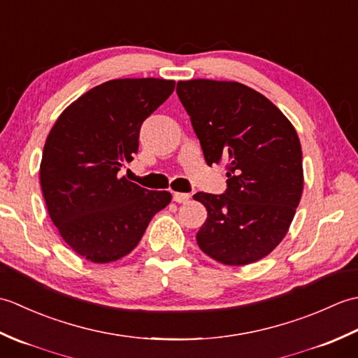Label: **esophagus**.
Returning a JSON list of instances; mask_svg holds the SVG:
<instances>
[{
	"instance_id": "esophagus-1",
	"label": "esophagus",
	"mask_w": 358,
	"mask_h": 358,
	"mask_svg": "<svg viewBox=\"0 0 358 358\" xmlns=\"http://www.w3.org/2000/svg\"><path fill=\"white\" fill-rule=\"evenodd\" d=\"M189 200H191V194L173 192V201H177V203H187Z\"/></svg>"
}]
</instances>
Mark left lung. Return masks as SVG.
Wrapping results in <instances>:
<instances>
[{
	"mask_svg": "<svg viewBox=\"0 0 358 358\" xmlns=\"http://www.w3.org/2000/svg\"><path fill=\"white\" fill-rule=\"evenodd\" d=\"M206 163L226 164L224 194L199 192L208 218L196 243L214 260L243 266L271 254L303 192L299 135L275 104L241 83H177Z\"/></svg>",
	"mask_w": 358,
	"mask_h": 358,
	"instance_id": "left-lung-1",
	"label": "left lung"
}]
</instances>
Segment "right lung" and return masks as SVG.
<instances>
[{
	"label": "right lung",
	"mask_w": 358,
	"mask_h": 358,
	"mask_svg": "<svg viewBox=\"0 0 358 358\" xmlns=\"http://www.w3.org/2000/svg\"><path fill=\"white\" fill-rule=\"evenodd\" d=\"M175 81L110 80L90 89L53 124L43 149L45 206L63 240L94 263L120 260L138 245L169 192L118 177L138 152L143 121L173 92Z\"/></svg>",
	"instance_id": "right-lung-1"
}]
</instances>
